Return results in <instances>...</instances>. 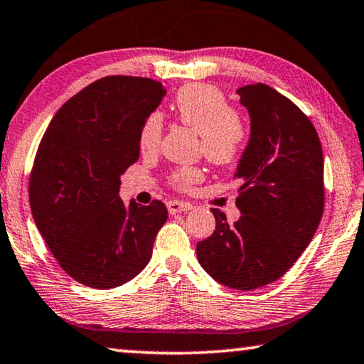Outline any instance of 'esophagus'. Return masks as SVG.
I'll return each instance as SVG.
<instances>
[{
    "label": "esophagus",
    "instance_id": "34e87169",
    "mask_svg": "<svg viewBox=\"0 0 364 364\" xmlns=\"http://www.w3.org/2000/svg\"><path fill=\"white\" fill-rule=\"evenodd\" d=\"M166 207H168L170 213H181L194 209L193 204L183 203V200H170V203H166Z\"/></svg>",
    "mask_w": 364,
    "mask_h": 364
}]
</instances>
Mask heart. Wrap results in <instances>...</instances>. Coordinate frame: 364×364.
<instances>
[{
	"mask_svg": "<svg viewBox=\"0 0 364 364\" xmlns=\"http://www.w3.org/2000/svg\"><path fill=\"white\" fill-rule=\"evenodd\" d=\"M176 117L188 124L203 139L204 155L213 164H232L243 151L247 131L243 118L230 105L227 95L213 85L191 84L180 89L173 102ZM164 117L154 112L144 121L139 147L142 152L157 151ZM203 171L196 166H183L171 175V183L178 188H189L200 180Z\"/></svg>",
	"mask_w": 364,
	"mask_h": 364,
	"instance_id": "heart-1",
	"label": "heart"
}]
</instances>
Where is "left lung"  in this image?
<instances>
[{"mask_svg":"<svg viewBox=\"0 0 364 364\" xmlns=\"http://www.w3.org/2000/svg\"><path fill=\"white\" fill-rule=\"evenodd\" d=\"M251 118L250 142L236 166L240 220L212 209L215 230L196 246L213 280L251 291L279 280L313 240L324 210L319 136L295 103L265 84L236 90Z\"/></svg>","mask_w":364,"mask_h":364,"instance_id":"1","label":"left lung"}]
</instances>
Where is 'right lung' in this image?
<instances>
[{
	"mask_svg": "<svg viewBox=\"0 0 364 364\" xmlns=\"http://www.w3.org/2000/svg\"><path fill=\"white\" fill-rule=\"evenodd\" d=\"M166 90L157 80L108 76L71 97L40 141L28 184L33 220L63 270L108 290L134 279L168 218L164 203L124 204L119 176L139 159L144 121Z\"/></svg>",
	"mask_w": 364,
	"mask_h": 364,
	"instance_id": "obj_1",
	"label": "right lung"
}]
</instances>
